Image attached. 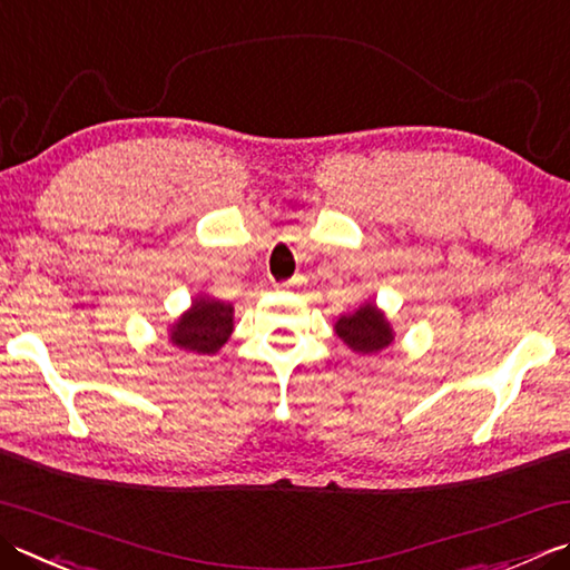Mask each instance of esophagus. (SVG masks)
Masks as SVG:
<instances>
[{
	"mask_svg": "<svg viewBox=\"0 0 570 570\" xmlns=\"http://www.w3.org/2000/svg\"><path fill=\"white\" fill-rule=\"evenodd\" d=\"M294 286V282H288V284H278L276 288H292Z\"/></svg>",
	"mask_w": 570,
	"mask_h": 570,
	"instance_id": "obj_1",
	"label": "esophagus"
}]
</instances>
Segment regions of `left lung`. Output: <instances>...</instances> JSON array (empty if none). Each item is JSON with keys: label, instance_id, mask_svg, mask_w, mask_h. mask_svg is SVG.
<instances>
[{"label": "left lung", "instance_id": "obj_1", "mask_svg": "<svg viewBox=\"0 0 570 570\" xmlns=\"http://www.w3.org/2000/svg\"><path fill=\"white\" fill-rule=\"evenodd\" d=\"M333 331L353 353L361 355L383 351L395 341V331L390 326L385 311L371 298L363 301L355 311L341 314L333 323Z\"/></svg>", "mask_w": 570, "mask_h": 570}]
</instances>
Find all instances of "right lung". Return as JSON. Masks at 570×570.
Listing matches in <instances>:
<instances>
[{"mask_svg":"<svg viewBox=\"0 0 570 570\" xmlns=\"http://www.w3.org/2000/svg\"><path fill=\"white\" fill-rule=\"evenodd\" d=\"M232 331L234 306L209 294H197L189 308L167 326V338L180 351L215 355L229 341Z\"/></svg>","mask_w":570,"mask_h":570,"instance_id":"add662e5","label":"right lung"}]
</instances>
